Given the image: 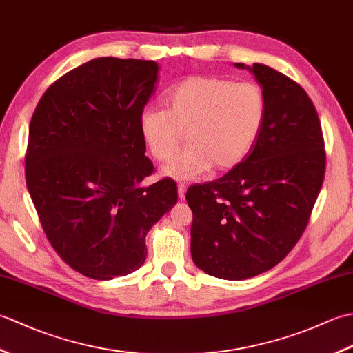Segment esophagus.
I'll use <instances>...</instances> for the list:
<instances>
[{"label":"esophagus","instance_id":"obj_1","mask_svg":"<svg viewBox=\"0 0 353 353\" xmlns=\"http://www.w3.org/2000/svg\"><path fill=\"white\" fill-rule=\"evenodd\" d=\"M177 194H179V199L185 200V194H186V185L185 183H179L177 185Z\"/></svg>","mask_w":353,"mask_h":353}]
</instances>
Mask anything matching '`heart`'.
I'll use <instances>...</instances> for the list:
<instances>
[{"label":"heart","instance_id":"heart-1","mask_svg":"<svg viewBox=\"0 0 353 353\" xmlns=\"http://www.w3.org/2000/svg\"><path fill=\"white\" fill-rule=\"evenodd\" d=\"M167 109L144 108L138 125L156 161L174 159L185 133L191 145L165 167V176L196 179L241 163L256 144L265 121L264 91L250 81L192 76L165 92Z\"/></svg>","mask_w":353,"mask_h":353}]
</instances>
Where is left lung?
Returning a JSON list of instances; mask_svg holds the SVG:
<instances>
[{
  "mask_svg": "<svg viewBox=\"0 0 353 353\" xmlns=\"http://www.w3.org/2000/svg\"><path fill=\"white\" fill-rule=\"evenodd\" d=\"M235 66L264 91V127L241 163L186 191L194 264L228 281L258 276L287 256L310 221L326 167L320 119L303 88L267 65Z\"/></svg>",
  "mask_w": 353,
  "mask_h": 353,
  "instance_id": "left-lung-1",
  "label": "left lung"
}]
</instances>
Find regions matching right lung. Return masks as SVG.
Listing matches in <instances>:
<instances>
[{
    "mask_svg": "<svg viewBox=\"0 0 353 353\" xmlns=\"http://www.w3.org/2000/svg\"><path fill=\"white\" fill-rule=\"evenodd\" d=\"M159 65L99 57L66 72L30 121L26 181L52 249L83 276L110 281L145 261V235L177 203L153 172L138 119Z\"/></svg>",
    "mask_w": 353,
    "mask_h": 353,
    "instance_id": "1",
    "label": "right lung"
}]
</instances>
